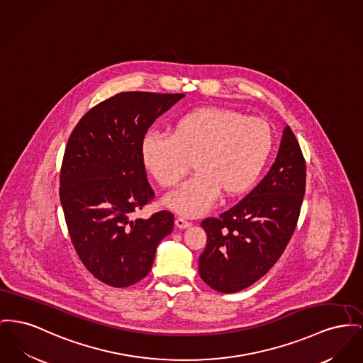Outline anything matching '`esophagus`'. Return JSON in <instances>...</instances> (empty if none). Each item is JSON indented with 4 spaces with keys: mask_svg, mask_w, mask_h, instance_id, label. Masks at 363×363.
I'll list each match as a JSON object with an SVG mask.
<instances>
[{
    "mask_svg": "<svg viewBox=\"0 0 363 363\" xmlns=\"http://www.w3.org/2000/svg\"><path fill=\"white\" fill-rule=\"evenodd\" d=\"M175 226L179 228V229H188V228L192 226V222H189V220H186L184 218H177L175 219Z\"/></svg>",
    "mask_w": 363,
    "mask_h": 363,
    "instance_id": "obj_1",
    "label": "esophagus"
}]
</instances>
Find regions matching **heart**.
I'll list each match as a JSON object with an SVG mask.
<instances>
[{"mask_svg":"<svg viewBox=\"0 0 363 363\" xmlns=\"http://www.w3.org/2000/svg\"><path fill=\"white\" fill-rule=\"evenodd\" d=\"M274 147L272 126L259 118L225 107L192 109L171 125L170 137L147 134L141 160L162 186H175L189 171L196 175L163 204L184 216L203 215L219 194L225 199L250 192L264 170Z\"/></svg>","mask_w":363,"mask_h":363,"instance_id":"b5f03b06","label":"heart"}]
</instances>
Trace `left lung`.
Wrapping results in <instances>:
<instances>
[{
  "mask_svg": "<svg viewBox=\"0 0 363 363\" xmlns=\"http://www.w3.org/2000/svg\"><path fill=\"white\" fill-rule=\"evenodd\" d=\"M306 191V163L289 126L276 162L238 204L201 222L207 245L199 274L215 291L235 294L263 277L282 255L298 223Z\"/></svg>",
  "mask_w": 363,
  "mask_h": 363,
  "instance_id": "left-lung-1",
  "label": "left lung"
}]
</instances>
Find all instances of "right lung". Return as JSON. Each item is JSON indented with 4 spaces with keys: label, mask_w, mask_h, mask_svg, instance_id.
<instances>
[{
    "label": "right lung",
    "mask_w": 363,
    "mask_h": 363,
    "mask_svg": "<svg viewBox=\"0 0 363 363\" xmlns=\"http://www.w3.org/2000/svg\"><path fill=\"white\" fill-rule=\"evenodd\" d=\"M185 94L123 91L91 108L71 133L60 201L74 248L101 282L126 288L150 272L174 215L134 213L153 199L140 147L150 125Z\"/></svg>",
    "instance_id": "1"
}]
</instances>
